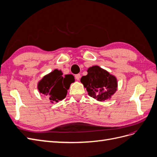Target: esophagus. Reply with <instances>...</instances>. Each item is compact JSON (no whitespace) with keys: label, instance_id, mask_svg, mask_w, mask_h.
<instances>
[{"label":"esophagus","instance_id":"esophagus-1","mask_svg":"<svg viewBox=\"0 0 157 157\" xmlns=\"http://www.w3.org/2000/svg\"><path fill=\"white\" fill-rule=\"evenodd\" d=\"M75 78L77 79V80H80V74H77V75H75Z\"/></svg>","mask_w":157,"mask_h":157}]
</instances>
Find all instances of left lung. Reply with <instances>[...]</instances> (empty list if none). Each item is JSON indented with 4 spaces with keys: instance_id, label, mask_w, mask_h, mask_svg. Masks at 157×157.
<instances>
[{
    "instance_id": "1",
    "label": "left lung",
    "mask_w": 157,
    "mask_h": 157,
    "mask_svg": "<svg viewBox=\"0 0 157 157\" xmlns=\"http://www.w3.org/2000/svg\"><path fill=\"white\" fill-rule=\"evenodd\" d=\"M88 74L80 79L90 96L99 101L110 99L117 90V78L106 70L95 65L87 70Z\"/></svg>"
}]
</instances>
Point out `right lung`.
Returning <instances> with one entry per match:
<instances>
[{
	"mask_svg": "<svg viewBox=\"0 0 157 157\" xmlns=\"http://www.w3.org/2000/svg\"><path fill=\"white\" fill-rule=\"evenodd\" d=\"M62 75L61 71L55 69L45 75L38 83L39 92L48 96L51 103L63 99L71 84L75 81L72 75H66L65 77Z\"/></svg>",
	"mask_w": 157,
	"mask_h": 157,
	"instance_id": "obj_1",
	"label": "right lung"
}]
</instances>
